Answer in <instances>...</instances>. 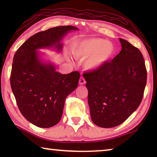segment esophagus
I'll return each mask as SVG.
<instances>
[{"mask_svg": "<svg viewBox=\"0 0 157 157\" xmlns=\"http://www.w3.org/2000/svg\"><path fill=\"white\" fill-rule=\"evenodd\" d=\"M85 83H86L85 78H83V77L81 76V78H80V79H79V84H80V85H83V84H85Z\"/></svg>", "mask_w": 157, "mask_h": 157, "instance_id": "esophagus-1", "label": "esophagus"}]
</instances>
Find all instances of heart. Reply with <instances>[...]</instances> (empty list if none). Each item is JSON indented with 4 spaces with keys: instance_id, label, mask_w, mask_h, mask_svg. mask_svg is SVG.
Returning <instances> with one entry per match:
<instances>
[{
    "instance_id": "obj_1",
    "label": "heart",
    "mask_w": 157,
    "mask_h": 157,
    "mask_svg": "<svg viewBox=\"0 0 157 157\" xmlns=\"http://www.w3.org/2000/svg\"><path fill=\"white\" fill-rule=\"evenodd\" d=\"M76 57L86 59L85 66L89 69H96L111 59L115 48L111 43L101 38H90L76 43L71 47Z\"/></svg>"
}]
</instances>
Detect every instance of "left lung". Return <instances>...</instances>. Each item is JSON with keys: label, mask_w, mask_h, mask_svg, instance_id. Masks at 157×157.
I'll return each instance as SVG.
<instances>
[{"label": "left lung", "mask_w": 157, "mask_h": 157, "mask_svg": "<svg viewBox=\"0 0 157 157\" xmlns=\"http://www.w3.org/2000/svg\"><path fill=\"white\" fill-rule=\"evenodd\" d=\"M121 51L111 61L83 74L92 121L111 128L125 121L140 105L147 73L142 53L119 38Z\"/></svg>", "instance_id": "left-lung-1"}]
</instances>
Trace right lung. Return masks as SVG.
<instances>
[{
	"instance_id": "obj_1",
	"label": "right lung",
	"mask_w": 157,
	"mask_h": 157,
	"mask_svg": "<svg viewBox=\"0 0 157 157\" xmlns=\"http://www.w3.org/2000/svg\"><path fill=\"white\" fill-rule=\"evenodd\" d=\"M73 25H63L40 31L30 37L15 53L10 73V86L19 110L29 122L40 128L59 123L63 114L66 98L76 89L80 73L61 74L50 63L40 59V48L59 51L61 43Z\"/></svg>"
}]
</instances>
